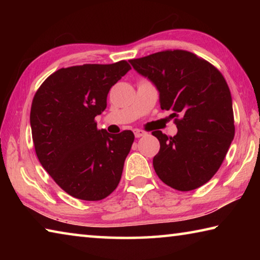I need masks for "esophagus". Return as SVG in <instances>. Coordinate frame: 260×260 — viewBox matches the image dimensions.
Listing matches in <instances>:
<instances>
[{
  "instance_id": "34e87169",
  "label": "esophagus",
  "mask_w": 260,
  "mask_h": 260,
  "mask_svg": "<svg viewBox=\"0 0 260 260\" xmlns=\"http://www.w3.org/2000/svg\"><path fill=\"white\" fill-rule=\"evenodd\" d=\"M134 134H135V138H142V136H144L147 133L142 129H135Z\"/></svg>"
}]
</instances>
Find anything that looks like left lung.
Instances as JSON below:
<instances>
[{
	"mask_svg": "<svg viewBox=\"0 0 260 260\" xmlns=\"http://www.w3.org/2000/svg\"><path fill=\"white\" fill-rule=\"evenodd\" d=\"M159 91L161 110L172 111L174 136L152 132L160 143L153 157L162 182L180 191L200 188L221 166L235 135L232 96L219 70L187 50H164L131 59Z\"/></svg>",
	"mask_w": 260,
	"mask_h": 260,
	"instance_id": "1",
	"label": "left lung"
}]
</instances>
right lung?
Returning <instances> with one entry per match:
<instances>
[{
  "label": "right lung",
  "instance_id": "add662e5",
  "mask_svg": "<svg viewBox=\"0 0 260 260\" xmlns=\"http://www.w3.org/2000/svg\"><path fill=\"white\" fill-rule=\"evenodd\" d=\"M129 70L126 60L59 69L33 98L29 120L39 161L78 200H103L121 179L133 132L110 134L98 128L95 117L107 108L110 88Z\"/></svg>",
  "mask_w": 260,
  "mask_h": 260
}]
</instances>
